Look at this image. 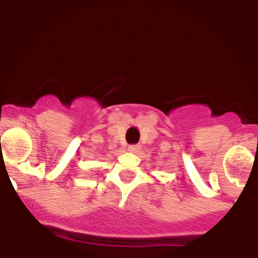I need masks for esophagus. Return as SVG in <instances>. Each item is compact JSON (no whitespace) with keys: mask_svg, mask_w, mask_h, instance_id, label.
<instances>
[{"mask_svg":"<svg viewBox=\"0 0 258 258\" xmlns=\"http://www.w3.org/2000/svg\"><path fill=\"white\" fill-rule=\"evenodd\" d=\"M127 150L131 152H138L141 150V146L140 145H131L127 147Z\"/></svg>","mask_w":258,"mask_h":258,"instance_id":"obj_1","label":"esophagus"}]
</instances>
